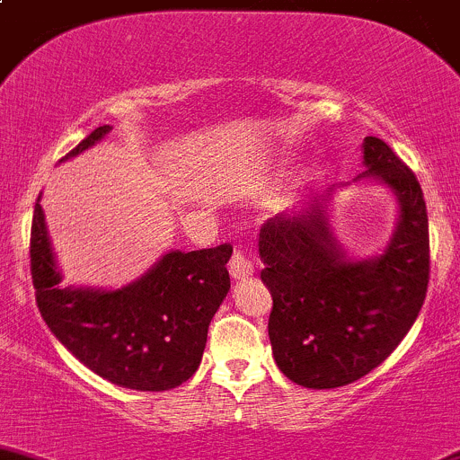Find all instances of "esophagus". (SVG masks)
Returning <instances> with one entry per match:
<instances>
[{
	"label": "esophagus",
	"instance_id": "1",
	"mask_svg": "<svg viewBox=\"0 0 460 460\" xmlns=\"http://www.w3.org/2000/svg\"><path fill=\"white\" fill-rule=\"evenodd\" d=\"M228 270H230L232 279H248V277H252L254 263L250 261V259L245 257V254L241 252V250H236V252L232 254V259H230V263H228Z\"/></svg>",
	"mask_w": 460,
	"mask_h": 460
}]
</instances>
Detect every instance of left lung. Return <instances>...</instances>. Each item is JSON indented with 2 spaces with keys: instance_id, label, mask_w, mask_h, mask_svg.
<instances>
[{
  "instance_id": "left-lung-1",
  "label": "left lung",
  "mask_w": 460,
  "mask_h": 460,
  "mask_svg": "<svg viewBox=\"0 0 460 460\" xmlns=\"http://www.w3.org/2000/svg\"><path fill=\"white\" fill-rule=\"evenodd\" d=\"M367 170L401 201L390 245L372 261H345L316 199L259 232L261 279L272 295L268 334L290 381L314 390L354 383L381 366L419 316L429 281V230L416 174L378 137L363 139Z\"/></svg>"
}]
</instances>
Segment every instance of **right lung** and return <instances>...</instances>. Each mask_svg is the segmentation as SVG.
Returning <instances> with one entry per match:
<instances>
[{
	"mask_svg": "<svg viewBox=\"0 0 460 460\" xmlns=\"http://www.w3.org/2000/svg\"><path fill=\"white\" fill-rule=\"evenodd\" d=\"M99 126L64 159L102 139ZM230 243L170 252L121 290L59 288L40 199L31 228V274L46 325L88 370L121 387L164 392L197 372L208 325L230 290Z\"/></svg>",
	"mask_w": 460,
	"mask_h": 460,
	"instance_id": "obj_1",
	"label": "right lung"
}]
</instances>
